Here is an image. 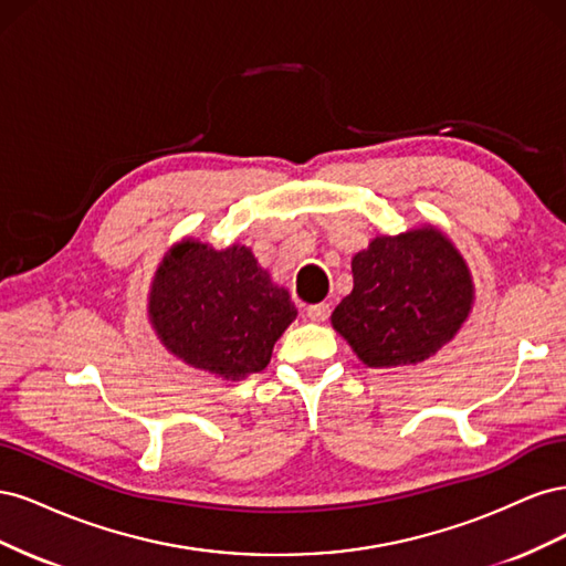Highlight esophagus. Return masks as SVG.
<instances>
[{"label":"esophagus","instance_id":"esophagus-1","mask_svg":"<svg viewBox=\"0 0 566 566\" xmlns=\"http://www.w3.org/2000/svg\"><path fill=\"white\" fill-rule=\"evenodd\" d=\"M306 316H310L312 321H325L331 316V304L328 302H318V304H310L306 306Z\"/></svg>","mask_w":566,"mask_h":566}]
</instances>
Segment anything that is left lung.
<instances>
[{"instance_id":"1","label":"left lung","mask_w":566,"mask_h":566,"mask_svg":"<svg viewBox=\"0 0 566 566\" xmlns=\"http://www.w3.org/2000/svg\"><path fill=\"white\" fill-rule=\"evenodd\" d=\"M352 273L354 290L331 321L370 368L424 361L472 312L470 269L434 227L373 238L354 254Z\"/></svg>"}]
</instances>
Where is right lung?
<instances>
[{
	"label": "right lung",
	"instance_id": "1",
	"mask_svg": "<svg viewBox=\"0 0 566 566\" xmlns=\"http://www.w3.org/2000/svg\"><path fill=\"white\" fill-rule=\"evenodd\" d=\"M148 318L167 352L184 364L241 380L269 366L273 345L297 310L250 248L214 250L188 238L156 271Z\"/></svg>",
	"mask_w": 566,
	"mask_h": 566
}]
</instances>
